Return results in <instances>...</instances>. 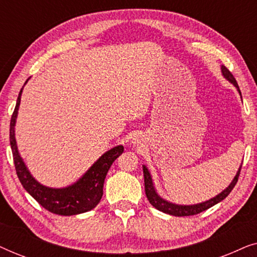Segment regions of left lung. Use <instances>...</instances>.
Segmentation results:
<instances>
[{"label":"left lung","instance_id":"1","mask_svg":"<svg viewBox=\"0 0 257 257\" xmlns=\"http://www.w3.org/2000/svg\"><path fill=\"white\" fill-rule=\"evenodd\" d=\"M221 72H222L224 78H226L227 80H229V82L233 84V85H235V87H236L237 91H238V93L241 94L240 87H238V85H237L236 79L234 78V76L231 75V72L229 71V70H228L224 65H222V66H221ZM241 167L242 166H240V168H238L237 173L234 177L233 181L230 182V185L228 186V187L224 189V191L221 192L220 194L214 196L213 199L208 200V201L201 202V203H196V205H175V203L168 202L167 200L163 199L159 194H158L156 188H154L152 177H151L149 170H147L146 166H143L146 196H147V199H149L151 205H152L153 207H156V208L158 210H160V212H164V213L170 214V215H174V216L195 215V214H199V213L203 212V210L210 208V207H213L214 205H216V203H219L220 201H222L223 199L227 198L228 194H229V193L233 191L235 185H236L238 175H240V172H241Z\"/></svg>","mask_w":257,"mask_h":257}]
</instances>
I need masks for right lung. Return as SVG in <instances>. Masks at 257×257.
<instances>
[{"mask_svg": "<svg viewBox=\"0 0 257 257\" xmlns=\"http://www.w3.org/2000/svg\"><path fill=\"white\" fill-rule=\"evenodd\" d=\"M28 82V79H27ZM27 82L24 84H27ZM23 87L17 97L16 106L10 120V146H12L14 164L16 173L24 189L49 212L58 215H77V214L89 212L99 203L103 196V186L105 178L113 161L124 152V147L118 145L105 152L82 178L75 184L63 188H50L40 184L24 164L17 150L15 139V124L21 103Z\"/></svg>", "mask_w": 257, "mask_h": 257, "instance_id": "1", "label": "right lung"}]
</instances>
